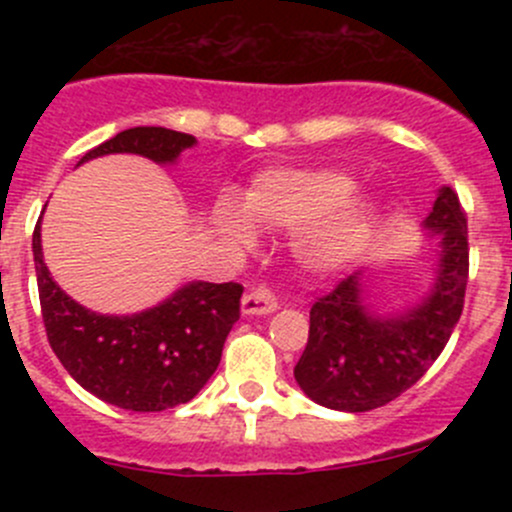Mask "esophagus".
<instances>
[{
  "instance_id": "1",
  "label": "esophagus",
  "mask_w": 512,
  "mask_h": 512,
  "mask_svg": "<svg viewBox=\"0 0 512 512\" xmlns=\"http://www.w3.org/2000/svg\"><path fill=\"white\" fill-rule=\"evenodd\" d=\"M277 309V297L267 287H257L242 297V314H272Z\"/></svg>"
}]
</instances>
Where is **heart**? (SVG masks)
Wrapping results in <instances>:
<instances>
[{
    "label": "heart",
    "mask_w": 512,
    "mask_h": 512,
    "mask_svg": "<svg viewBox=\"0 0 512 512\" xmlns=\"http://www.w3.org/2000/svg\"><path fill=\"white\" fill-rule=\"evenodd\" d=\"M356 183L329 168H270L247 185L242 205L220 198L213 227L230 250H252L255 225L294 230V257L312 272H332L359 260L376 237L379 218L366 200H349Z\"/></svg>",
    "instance_id": "obj_1"
}]
</instances>
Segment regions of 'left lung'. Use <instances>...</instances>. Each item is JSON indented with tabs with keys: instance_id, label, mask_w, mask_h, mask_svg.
<instances>
[{
	"instance_id": "8db88e82",
	"label": "left lung",
	"mask_w": 512,
	"mask_h": 512,
	"mask_svg": "<svg viewBox=\"0 0 512 512\" xmlns=\"http://www.w3.org/2000/svg\"><path fill=\"white\" fill-rule=\"evenodd\" d=\"M423 230L438 240L428 292L396 314L369 304L354 272L309 312V339L294 366L299 389L334 411H371L416 384L451 339L468 285V223L458 195L443 185Z\"/></svg>"
}]
</instances>
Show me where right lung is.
I'll return each mask as SVG.
<instances>
[{
    "label": "right lung",
    "instance_id": "1",
    "mask_svg": "<svg viewBox=\"0 0 512 512\" xmlns=\"http://www.w3.org/2000/svg\"><path fill=\"white\" fill-rule=\"evenodd\" d=\"M195 143L188 133L136 126L96 146L79 165L111 153L173 165ZM32 252L46 337L64 369L89 394L126 411H165L188 404L208 384L227 334L240 319L242 285L195 280L143 312L101 314L51 280L41 252V218Z\"/></svg>",
    "mask_w": 512,
    "mask_h": 512
}]
</instances>
